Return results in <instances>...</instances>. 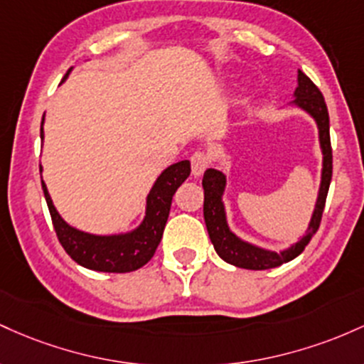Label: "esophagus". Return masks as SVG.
<instances>
[{
  "mask_svg": "<svg viewBox=\"0 0 364 364\" xmlns=\"http://www.w3.org/2000/svg\"><path fill=\"white\" fill-rule=\"evenodd\" d=\"M210 166V158H208L206 153L203 151H196V153L191 156V168H193V175L199 177L203 175V171Z\"/></svg>",
  "mask_w": 364,
  "mask_h": 364,
  "instance_id": "34e87169",
  "label": "esophagus"
}]
</instances>
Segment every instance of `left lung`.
I'll use <instances>...</instances> for the list:
<instances>
[{"mask_svg": "<svg viewBox=\"0 0 364 364\" xmlns=\"http://www.w3.org/2000/svg\"><path fill=\"white\" fill-rule=\"evenodd\" d=\"M294 103L311 115L318 124L320 130V144L323 151V171H321V186L320 194H318L316 206H314V213L309 223L308 232L296 246H292L287 251L272 252L264 251V249L252 246V244L244 242L239 237H235L227 225L225 210H223L222 194L225 191V175L220 170L208 168L203 175V189H204V222H206L208 234H210L211 242H213L215 251L218 256L227 263L234 264V267L246 268V270H268V268L280 267V264L287 263L299 256L308 246L309 240L313 239L314 234L318 232L321 223V215L325 210L326 194H328L330 181H332V144H330V120H328V109H326L325 97L320 89L314 85L306 73L299 70L297 75V89H296V100Z\"/></svg>", "mask_w": 364, "mask_h": 364, "instance_id": "left-lung-1", "label": "left lung"}]
</instances>
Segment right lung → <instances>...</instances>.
Segmentation results:
<instances>
[{
  "label": "right lung",
  "instance_id": "right-lung-1",
  "mask_svg": "<svg viewBox=\"0 0 364 364\" xmlns=\"http://www.w3.org/2000/svg\"><path fill=\"white\" fill-rule=\"evenodd\" d=\"M43 139V122H41V141ZM189 175L191 163L187 160L168 166L158 177L153 189H151L148 196V208H146V218L141 223V227L130 234L108 237L85 234V232L77 230V228L65 223L53 206L44 182L41 181V183H43L44 198H46L48 208H50L56 237H58L60 244L67 251V255L80 267L89 268V270L127 273L144 267L153 258L154 251L161 240L163 230H165L166 220H168L171 198Z\"/></svg>",
  "mask_w": 364,
  "mask_h": 364
}]
</instances>
